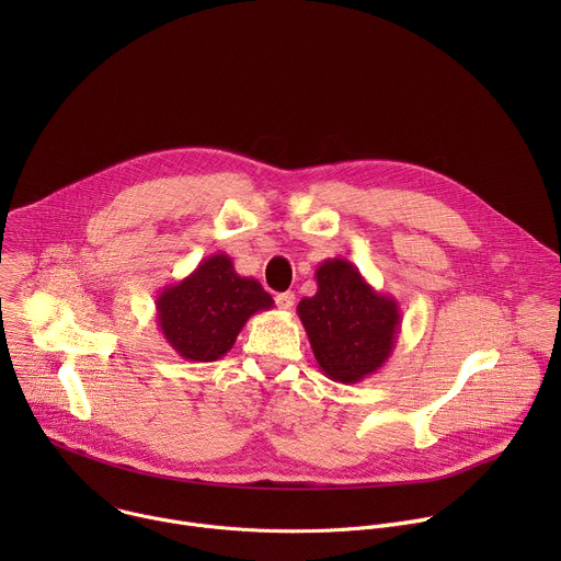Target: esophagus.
Instances as JSON below:
<instances>
[{
    "label": "esophagus",
    "mask_w": 561,
    "mask_h": 561,
    "mask_svg": "<svg viewBox=\"0 0 561 561\" xmlns=\"http://www.w3.org/2000/svg\"><path fill=\"white\" fill-rule=\"evenodd\" d=\"M275 301H277V306H279L282 310H290L293 304H295V293H290V290L279 293V295L275 297Z\"/></svg>",
    "instance_id": "obj_1"
}]
</instances>
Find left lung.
I'll list each match as a JSON object with an SVG mask.
<instances>
[{"mask_svg": "<svg viewBox=\"0 0 561 561\" xmlns=\"http://www.w3.org/2000/svg\"><path fill=\"white\" fill-rule=\"evenodd\" d=\"M314 279L317 293L297 304L314 359L333 381H362L392 355L402 329L399 304L342 257L324 260Z\"/></svg>", "mask_w": 561, "mask_h": 561, "instance_id": "8db88e82", "label": "left lung"}]
</instances>
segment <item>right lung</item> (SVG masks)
<instances>
[{"instance_id":"1","label":"right lung","mask_w":561,"mask_h":561,"mask_svg":"<svg viewBox=\"0 0 561 561\" xmlns=\"http://www.w3.org/2000/svg\"><path fill=\"white\" fill-rule=\"evenodd\" d=\"M273 304L257 279L237 275L226 253L202 260L188 277L154 299L159 331L188 362L224 357L249 319Z\"/></svg>"}]
</instances>
